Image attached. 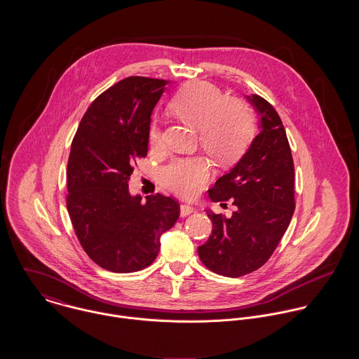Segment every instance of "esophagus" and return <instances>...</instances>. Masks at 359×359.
<instances>
[{"label":"esophagus","instance_id":"esophagus-1","mask_svg":"<svg viewBox=\"0 0 359 359\" xmlns=\"http://www.w3.org/2000/svg\"><path fill=\"white\" fill-rule=\"evenodd\" d=\"M180 211H181V217H187V215H189L191 212L195 211V207H194V205H187V203H182L181 207H180Z\"/></svg>","mask_w":359,"mask_h":359}]
</instances>
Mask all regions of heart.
<instances>
[{
	"label": "heart",
	"instance_id": "b5f03b06",
	"mask_svg": "<svg viewBox=\"0 0 359 359\" xmlns=\"http://www.w3.org/2000/svg\"><path fill=\"white\" fill-rule=\"evenodd\" d=\"M174 113L198 128L205 151L219 163H229L245 152L253 134V117L248 104L236 98H224L211 83L195 81L172 100ZM148 141L151 148L163 145V128L154 118ZM211 163L205 156L175 157L158 170V181L172 192L191 198L198 195L211 175Z\"/></svg>",
	"mask_w": 359,
	"mask_h": 359
}]
</instances>
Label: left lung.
<instances>
[{
    "mask_svg": "<svg viewBox=\"0 0 359 359\" xmlns=\"http://www.w3.org/2000/svg\"><path fill=\"white\" fill-rule=\"evenodd\" d=\"M259 114V134L236 165L208 191L212 202L232 201L231 217L207 211L212 231L198 253L208 269L238 278L262 266L294 212V164L282 120L259 95L248 97Z\"/></svg>",
    "mask_w": 359,
    "mask_h": 359,
    "instance_id": "obj_1",
    "label": "left lung"
}]
</instances>
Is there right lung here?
<instances>
[{"label":"right lung","instance_id":"right-lung-1","mask_svg":"<svg viewBox=\"0 0 359 359\" xmlns=\"http://www.w3.org/2000/svg\"><path fill=\"white\" fill-rule=\"evenodd\" d=\"M167 80L133 76L102 93L83 116L67 161V211L84 252L107 271L149 266L160 236L180 217L177 201L131 196L137 158L148 154V131Z\"/></svg>","mask_w":359,"mask_h":359}]
</instances>
